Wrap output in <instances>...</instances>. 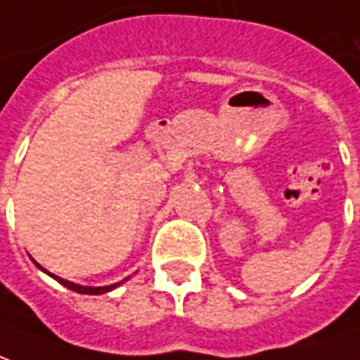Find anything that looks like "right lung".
Segmentation results:
<instances>
[{"label":"right lung","mask_w":360,"mask_h":360,"mask_svg":"<svg viewBox=\"0 0 360 360\" xmlns=\"http://www.w3.org/2000/svg\"><path fill=\"white\" fill-rule=\"evenodd\" d=\"M34 264H36V266H38V269H40V270H44V272H47V270L41 269L40 264L36 263V261H34ZM47 274H49V276H51V278H55V280H57L59 284L65 285V288H69V290L76 291V293H84V295H101V293H107V291L115 290L117 285H120V282H119V284H112V285H101V288H91V285L72 284V282H69V280H63V278L55 276V274H51V272H47ZM122 282H124V280H122Z\"/></svg>","instance_id":"right-lung-1"}]
</instances>
